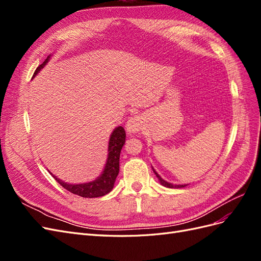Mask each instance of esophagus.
<instances>
[{"instance_id":"1","label":"esophagus","mask_w":261,"mask_h":261,"mask_svg":"<svg viewBox=\"0 0 261 261\" xmlns=\"http://www.w3.org/2000/svg\"><path fill=\"white\" fill-rule=\"evenodd\" d=\"M141 125H143V118L138 115L133 116L127 121V123H126V130L129 134L138 133L139 129L141 128Z\"/></svg>"}]
</instances>
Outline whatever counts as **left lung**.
<instances>
[{
    "label": "left lung",
    "mask_w": 261,
    "mask_h": 261,
    "mask_svg": "<svg viewBox=\"0 0 261 261\" xmlns=\"http://www.w3.org/2000/svg\"><path fill=\"white\" fill-rule=\"evenodd\" d=\"M153 170V169H152ZM153 172H154V174H155V176L159 178V180H160V183L163 185V186H165V187H169V188H181V187H185L186 185H173V184H171V183H169V181H167V180H164V179H162L161 178V176L158 174V173L153 170Z\"/></svg>",
    "instance_id": "8db88e82"
}]
</instances>
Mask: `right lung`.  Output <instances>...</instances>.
<instances>
[{"label":"right lung","mask_w":261,"mask_h":261,"mask_svg":"<svg viewBox=\"0 0 261 261\" xmlns=\"http://www.w3.org/2000/svg\"><path fill=\"white\" fill-rule=\"evenodd\" d=\"M50 60V55L45 59V61L41 65H39L36 69L35 75L40 72L41 68L44 67L46 63ZM126 134L125 129L122 126L116 127L113 133L111 134V137L109 140V149H108V159L103 172L102 174L89 183H83V184H67L65 181L61 180L57 176L53 177L58 180V183L64 187L66 191L78 195L84 198H96V197H102L113 189L116 176L118 175V171H120V154L122 147L125 144ZM52 174V173H51Z\"/></svg>","instance_id":"add662e5"}]
</instances>
